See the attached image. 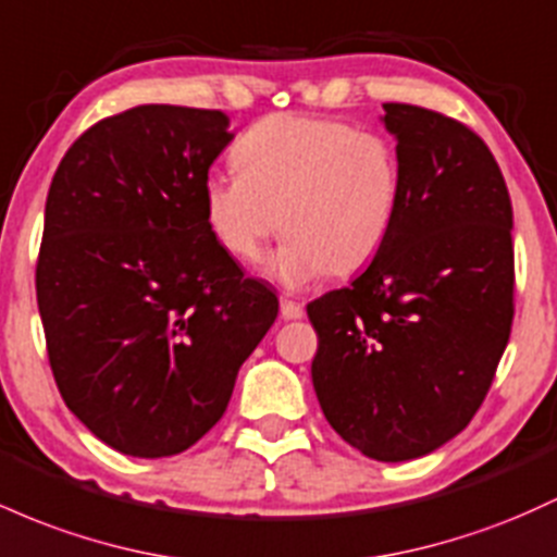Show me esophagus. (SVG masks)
Masks as SVG:
<instances>
[{
    "label": "esophagus",
    "mask_w": 557,
    "mask_h": 557,
    "mask_svg": "<svg viewBox=\"0 0 557 557\" xmlns=\"http://www.w3.org/2000/svg\"><path fill=\"white\" fill-rule=\"evenodd\" d=\"M280 314H283V320H301L304 307L290 298H280Z\"/></svg>",
    "instance_id": "obj_1"
}]
</instances>
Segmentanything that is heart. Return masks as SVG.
<instances>
[{
  "instance_id": "heart-1",
  "label": "heart",
  "mask_w": 557,
  "mask_h": 557,
  "mask_svg": "<svg viewBox=\"0 0 557 557\" xmlns=\"http://www.w3.org/2000/svg\"><path fill=\"white\" fill-rule=\"evenodd\" d=\"M232 161L237 174L211 171L200 185L206 227L240 261H259L283 227L269 274L288 288L362 269L399 216L394 143L346 121L267 115L237 139Z\"/></svg>"
}]
</instances>
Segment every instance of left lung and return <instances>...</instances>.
Here are the masks:
<instances>
[{
	"mask_svg": "<svg viewBox=\"0 0 557 557\" xmlns=\"http://www.w3.org/2000/svg\"><path fill=\"white\" fill-rule=\"evenodd\" d=\"M383 110L399 216L372 264L307 314L327 423L372 460L405 462L455 438L492 386L512 325V206L466 124L405 102Z\"/></svg>",
	"mask_w": 557,
	"mask_h": 557,
	"instance_id": "obj_1",
	"label": "left lung"
}]
</instances>
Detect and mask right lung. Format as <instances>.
<instances>
[{"instance_id":"1","label":"right lung","mask_w":557,"mask_h":557,"mask_svg":"<svg viewBox=\"0 0 557 557\" xmlns=\"http://www.w3.org/2000/svg\"><path fill=\"white\" fill-rule=\"evenodd\" d=\"M227 129L222 110L137 106L97 121L52 176L36 261L50 368L71 412L124 455L206 436L277 317L206 227L200 185Z\"/></svg>"}]
</instances>
